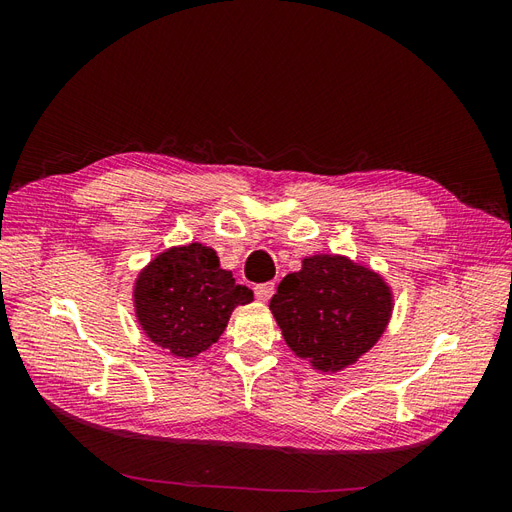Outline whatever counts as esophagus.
Returning <instances> with one entry per match:
<instances>
[{"mask_svg": "<svg viewBox=\"0 0 512 512\" xmlns=\"http://www.w3.org/2000/svg\"><path fill=\"white\" fill-rule=\"evenodd\" d=\"M254 292H256L258 301H269V299L273 297V292H275V284H273V282H267V284H258V286L254 288Z\"/></svg>", "mask_w": 512, "mask_h": 512, "instance_id": "34e87169", "label": "esophagus"}]
</instances>
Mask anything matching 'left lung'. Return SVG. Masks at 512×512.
<instances>
[{
  "instance_id": "left-lung-1",
  "label": "left lung",
  "mask_w": 512,
  "mask_h": 512,
  "mask_svg": "<svg viewBox=\"0 0 512 512\" xmlns=\"http://www.w3.org/2000/svg\"><path fill=\"white\" fill-rule=\"evenodd\" d=\"M269 309L294 354L314 369L339 371L382 337L393 294L369 267L346 256L316 254L284 277Z\"/></svg>"
}]
</instances>
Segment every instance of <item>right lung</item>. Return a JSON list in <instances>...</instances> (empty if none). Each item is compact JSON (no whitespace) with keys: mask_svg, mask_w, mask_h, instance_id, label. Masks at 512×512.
<instances>
[{"mask_svg":"<svg viewBox=\"0 0 512 512\" xmlns=\"http://www.w3.org/2000/svg\"><path fill=\"white\" fill-rule=\"evenodd\" d=\"M254 301V292L235 284L220 258L203 243L158 254L138 273L134 312L153 344L190 359L224 333L232 309Z\"/></svg>","mask_w":512,"mask_h":512,"instance_id":"obj_1","label":"right lung"}]
</instances>
